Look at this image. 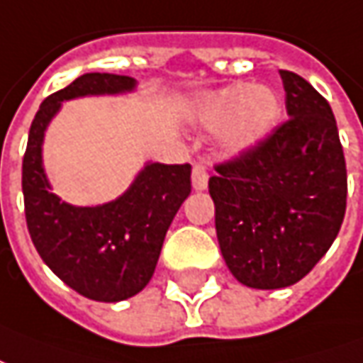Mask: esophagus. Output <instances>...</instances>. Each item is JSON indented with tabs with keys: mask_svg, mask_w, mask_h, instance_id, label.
I'll use <instances>...</instances> for the list:
<instances>
[{
	"mask_svg": "<svg viewBox=\"0 0 363 363\" xmlns=\"http://www.w3.org/2000/svg\"><path fill=\"white\" fill-rule=\"evenodd\" d=\"M191 184H193V189H197V191H203V189H207L208 172H207V168L203 166V164H195V166H193Z\"/></svg>",
	"mask_w": 363,
	"mask_h": 363,
	"instance_id": "obj_1",
	"label": "esophagus"
}]
</instances>
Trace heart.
<instances>
[{
	"label": "heart",
	"mask_w": 363,
	"mask_h": 363,
	"mask_svg": "<svg viewBox=\"0 0 363 363\" xmlns=\"http://www.w3.org/2000/svg\"><path fill=\"white\" fill-rule=\"evenodd\" d=\"M279 113V96L271 89L236 83L201 98L193 118L211 131L224 126L222 147L230 155H242L271 133Z\"/></svg>",
	"instance_id": "b5f03b06"
}]
</instances>
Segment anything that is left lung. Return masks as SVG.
Masks as SVG:
<instances>
[{
    "mask_svg": "<svg viewBox=\"0 0 363 363\" xmlns=\"http://www.w3.org/2000/svg\"><path fill=\"white\" fill-rule=\"evenodd\" d=\"M288 118L267 139L208 179L216 238L242 284H296L335 242L346 213V162L329 102L292 71H280Z\"/></svg>",
    "mask_w": 363,
    "mask_h": 363,
    "instance_id": "obj_1",
    "label": "left lung"
}]
</instances>
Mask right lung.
Here are the masks:
<instances>
[{
  "instance_id": "obj_1",
  "label": "right lung",
  "mask_w": 363,
  "mask_h": 363,
  "mask_svg": "<svg viewBox=\"0 0 363 363\" xmlns=\"http://www.w3.org/2000/svg\"><path fill=\"white\" fill-rule=\"evenodd\" d=\"M137 81L113 73H84L40 104L23 158L28 234L55 277L84 298L121 301L149 284L164 238L191 193L189 164L149 162L123 195L96 207H73L48 184L42 141L62 102L91 94L131 92Z\"/></svg>"
}]
</instances>
